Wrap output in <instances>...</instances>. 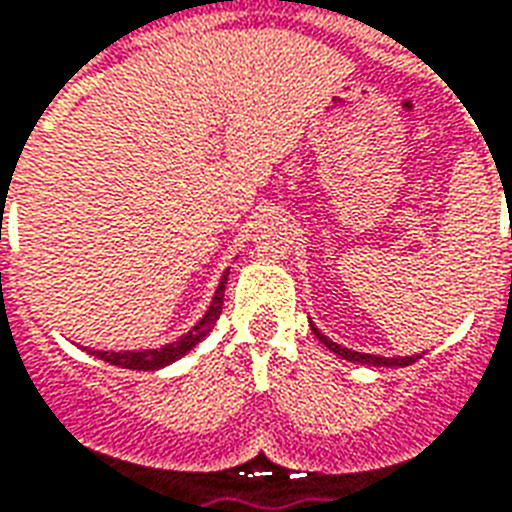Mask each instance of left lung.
Wrapping results in <instances>:
<instances>
[{
	"label": "left lung",
	"mask_w": 512,
	"mask_h": 512,
	"mask_svg": "<svg viewBox=\"0 0 512 512\" xmlns=\"http://www.w3.org/2000/svg\"><path fill=\"white\" fill-rule=\"evenodd\" d=\"M314 330V335H317L319 341L325 343L327 349L335 351L338 357H343V360L349 362H360V365H376V368H405V365H413L416 360H421L419 354H413V357H403V360H395V357H376V354H362V351H351L346 349V346H338V343H333L327 335H322L317 330V327H311Z\"/></svg>",
	"instance_id": "left-lung-1"
}]
</instances>
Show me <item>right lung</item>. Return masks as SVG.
I'll use <instances>...</instances> for the list:
<instances>
[{"mask_svg": "<svg viewBox=\"0 0 512 512\" xmlns=\"http://www.w3.org/2000/svg\"><path fill=\"white\" fill-rule=\"evenodd\" d=\"M225 284H228V271L220 279V287L214 292V300L209 311L204 314V319L190 330L187 335H182L179 341L163 346V349H147V351H93L99 360L109 362V365H117V368H128V370H158L169 362L185 357L187 351L193 349L195 343L204 341L206 333H212V327L217 325L222 311V298H225Z\"/></svg>", "mask_w": 512, "mask_h": 512, "instance_id": "add662e5", "label": "right lung"}]
</instances>
